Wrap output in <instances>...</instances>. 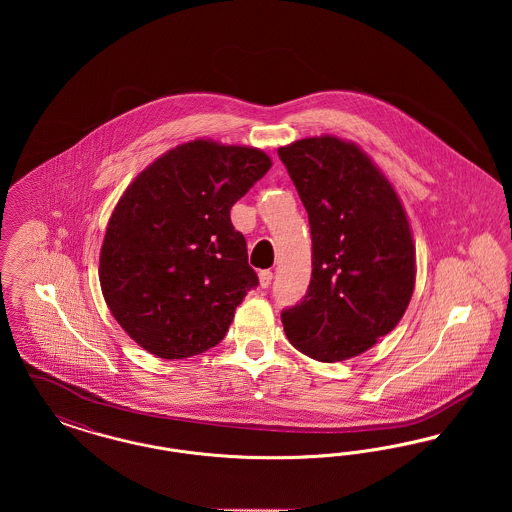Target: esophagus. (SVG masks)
Listing matches in <instances>:
<instances>
[{
    "label": "esophagus",
    "mask_w": 512,
    "mask_h": 512,
    "mask_svg": "<svg viewBox=\"0 0 512 512\" xmlns=\"http://www.w3.org/2000/svg\"><path fill=\"white\" fill-rule=\"evenodd\" d=\"M270 282H272V272H270V270H261V272H259V284H261V288H268Z\"/></svg>",
    "instance_id": "esophagus-1"
}]
</instances>
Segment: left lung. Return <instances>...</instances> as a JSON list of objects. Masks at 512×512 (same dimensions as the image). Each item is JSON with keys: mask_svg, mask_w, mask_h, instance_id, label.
I'll return each mask as SVG.
<instances>
[{"mask_svg": "<svg viewBox=\"0 0 512 512\" xmlns=\"http://www.w3.org/2000/svg\"><path fill=\"white\" fill-rule=\"evenodd\" d=\"M301 197L313 240L307 295L282 311L293 347L338 363L390 334L413 297L414 244L388 178L353 142L336 136L278 149Z\"/></svg>", "mask_w": 512, "mask_h": 512, "instance_id": "8db88e82", "label": "left lung"}]
</instances>
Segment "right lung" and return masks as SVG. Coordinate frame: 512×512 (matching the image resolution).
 Here are the masks:
<instances>
[{
	"label": "right lung",
	"instance_id": "right-lung-1",
	"mask_svg": "<svg viewBox=\"0 0 512 512\" xmlns=\"http://www.w3.org/2000/svg\"><path fill=\"white\" fill-rule=\"evenodd\" d=\"M270 165L257 147L194 140L161 155L122 194L99 282L122 330L151 355L184 359L215 347L259 286L230 209Z\"/></svg>",
	"mask_w": 512,
	"mask_h": 512
}]
</instances>
